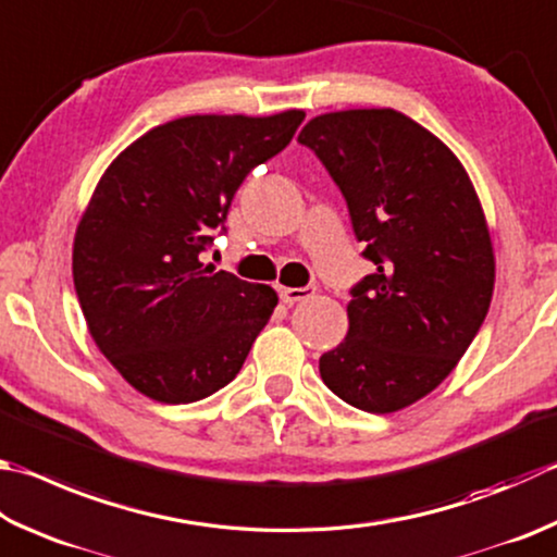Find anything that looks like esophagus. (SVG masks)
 Returning <instances> with one entry per match:
<instances>
[{
    "instance_id": "1",
    "label": "esophagus",
    "mask_w": 557,
    "mask_h": 557,
    "mask_svg": "<svg viewBox=\"0 0 557 557\" xmlns=\"http://www.w3.org/2000/svg\"><path fill=\"white\" fill-rule=\"evenodd\" d=\"M313 292H317V287H280V299L292 307L301 299H309Z\"/></svg>"
}]
</instances>
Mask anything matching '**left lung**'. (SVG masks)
Returning <instances> with one entry per match:
<instances>
[{"label":"left lung","instance_id":"left-lung-1","mask_svg":"<svg viewBox=\"0 0 557 557\" xmlns=\"http://www.w3.org/2000/svg\"><path fill=\"white\" fill-rule=\"evenodd\" d=\"M299 144L341 187L375 270L350 289L348 336L319 358L350 407L392 413L446 380L478 336L494 289V248L453 150L394 109L313 116Z\"/></svg>","mask_w":557,"mask_h":557}]
</instances>
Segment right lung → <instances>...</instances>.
<instances>
[{
	"instance_id": "1",
	"label": "right lung",
	"mask_w": 557,
	"mask_h": 557,
	"mask_svg": "<svg viewBox=\"0 0 557 557\" xmlns=\"http://www.w3.org/2000/svg\"><path fill=\"white\" fill-rule=\"evenodd\" d=\"M305 111L195 114L150 128L111 160L79 219L73 280L89 336L160 404L205 399L238 375L277 292L201 262L252 168Z\"/></svg>"
}]
</instances>
